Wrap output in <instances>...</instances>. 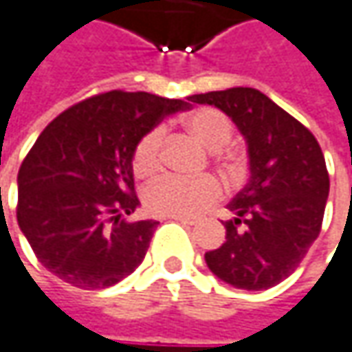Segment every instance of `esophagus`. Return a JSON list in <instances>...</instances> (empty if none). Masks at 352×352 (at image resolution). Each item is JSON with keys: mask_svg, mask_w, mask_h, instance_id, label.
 Instances as JSON below:
<instances>
[{"mask_svg": "<svg viewBox=\"0 0 352 352\" xmlns=\"http://www.w3.org/2000/svg\"><path fill=\"white\" fill-rule=\"evenodd\" d=\"M168 218H172L176 222H182V224H190V226L198 222V218H194V216H182V214H174V216H168Z\"/></svg>", "mask_w": 352, "mask_h": 352, "instance_id": "34e87169", "label": "esophagus"}]
</instances>
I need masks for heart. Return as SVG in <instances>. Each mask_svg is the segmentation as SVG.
Here are the masks:
<instances>
[{
    "instance_id": "1",
    "label": "heart",
    "mask_w": 352,
    "mask_h": 352,
    "mask_svg": "<svg viewBox=\"0 0 352 352\" xmlns=\"http://www.w3.org/2000/svg\"><path fill=\"white\" fill-rule=\"evenodd\" d=\"M186 132L208 150H220L230 136L232 124L222 112L214 108H198L182 120ZM164 130L160 126L148 130L134 148V170L150 174L162 162ZM222 196V188L212 176L186 178L178 174H160L144 188L146 210L158 216H194L214 204Z\"/></svg>"
}]
</instances>
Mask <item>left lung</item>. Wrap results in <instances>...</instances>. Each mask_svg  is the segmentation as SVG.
<instances>
[{"mask_svg": "<svg viewBox=\"0 0 352 352\" xmlns=\"http://www.w3.org/2000/svg\"><path fill=\"white\" fill-rule=\"evenodd\" d=\"M226 113L248 146L250 178L228 204L226 242L204 254L214 274L266 290L294 272L320 232L329 198L322 150L309 128L254 88L190 96Z\"/></svg>", "mask_w": 352, "mask_h": 352, "instance_id": "left-lung-1", "label": "left lung"}]
</instances>
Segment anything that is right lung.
Returning a JSON list of instances; mask_svg holds the SVG:
<instances>
[{
    "instance_id": "obj_1",
    "label": "right lung",
    "mask_w": 352,
    "mask_h": 352,
    "mask_svg": "<svg viewBox=\"0 0 352 352\" xmlns=\"http://www.w3.org/2000/svg\"><path fill=\"white\" fill-rule=\"evenodd\" d=\"M148 91L113 89L60 113L17 174V224L38 261L84 290L113 287L146 256L160 222H128L134 148L164 116L188 108Z\"/></svg>"
}]
</instances>
